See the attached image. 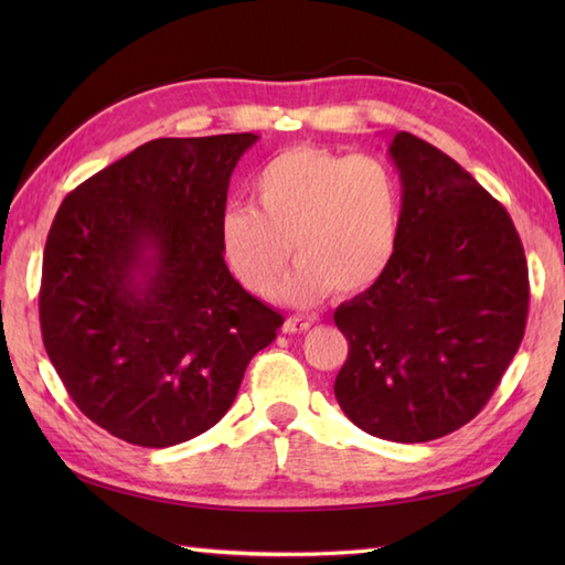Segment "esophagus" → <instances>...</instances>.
Here are the masks:
<instances>
[{"label": "esophagus", "instance_id": "esophagus-1", "mask_svg": "<svg viewBox=\"0 0 565 565\" xmlns=\"http://www.w3.org/2000/svg\"><path fill=\"white\" fill-rule=\"evenodd\" d=\"M310 326H313V322H310L308 318H298V316H294V318H286V322H284V332H306V330H310Z\"/></svg>", "mask_w": 565, "mask_h": 565}]
</instances>
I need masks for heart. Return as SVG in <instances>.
I'll list each match as a JSON object with an SVG mask.
<instances>
[{
    "instance_id": "heart-1",
    "label": "heart",
    "mask_w": 565,
    "mask_h": 565,
    "mask_svg": "<svg viewBox=\"0 0 565 565\" xmlns=\"http://www.w3.org/2000/svg\"><path fill=\"white\" fill-rule=\"evenodd\" d=\"M255 209L221 218V249L247 291H274L294 249L296 269L279 286L291 306L330 291L356 296L388 271L401 239L403 194L391 167L371 154L289 148L252 179Z\"/></svg>"
}]
</instances>
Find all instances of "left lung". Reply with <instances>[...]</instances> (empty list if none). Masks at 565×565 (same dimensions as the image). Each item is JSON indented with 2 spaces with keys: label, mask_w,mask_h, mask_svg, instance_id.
<instances>
[{
  "label": "left lung",
  "mask_w": 565,
  "mask_h": 565,
  "mask_svg": "<svg viewBox=\"0 0 565 565\" xmlns=\"http://www.w3.org/2000/svg\"><path fill=\"white\" fill-rule=\"evenodd\" d=\"M401 239L388 271L334 310L350 342L334 398L369 435L417 444L483 411L524 338L530 279L508 211L429 142L395 134Z\"/></svg>",
  "instance_id": "left-lung-1"
}]
</instances>
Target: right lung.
Instances as JSON below:
<instances>
[{"label": "right lung", "instance_id": "add662e5", "mask_svg": "<svg viewBox=\"0 0 565 565\" xmlns=\"http://www.w3.org/2000/svg\"><path fill=\"white\" fill-rule=\"evenodd\" d=\"M257 138L150 140L57 209L43 344L70 398L118 439L162 449L211 429L281 328L221 249L227 184Z\"/></svg>", "mask_w": 565, "mask_h": 565}]
</instances>
